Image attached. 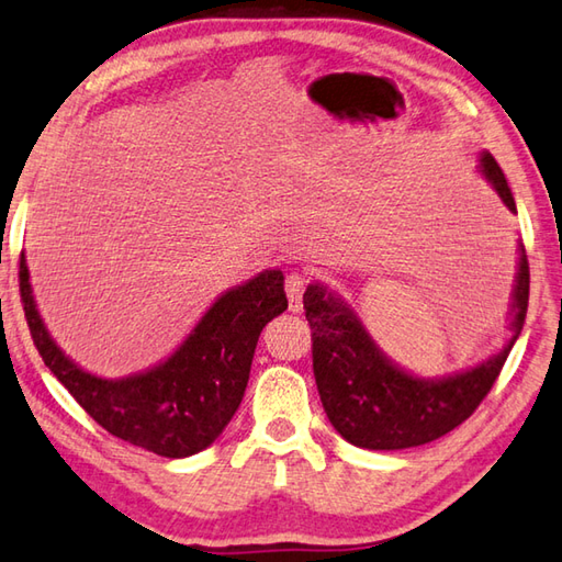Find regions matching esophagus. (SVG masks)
Listing matches in <instances>:
<instances>
[{"label": "esophagus", "mask_w": 562, "mask_h": 562, "mask_svg": "<svg viewBox=\"0 0 562 562\" xmlns=\"http://www.w3.org/2000/svg\"><path fill=\"white\" fill-rule=\"evenodd\" d=\"M304 288H306V278L302 272H290L288 280H284V292H288V302H290L292 314H300L304 310V304H302Z\"/></svg>", "instance_id": "obj_1"}]
</instances>
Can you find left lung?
<instances>
[{"label": "left lung", "instance_id": "left-lung-1", "mask_svg": "<svg viewBox=\"0 0 562 562\" xmlns=\"http://www.w3.org/2000/svg\"><path fill=\"white\" fill-rule=\"evenodd\" d=\"M480 172L516 214L512 190L492 153L482 150ZM312 326L314 378L324 412L348 443L368 450H402L431 443L453 431L487 397L507 362L529 310V260L519 246L512 292V338L497 356L446 378H416L382 353L358 314L328 292L310 284L304 292Z\"/></svg>", "mask_w": 562, "mask_h": 562}]
</instances>
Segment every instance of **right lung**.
<instances>
[{
    "mask_svg": "<svg viewBox=\"0 0 562 562\" xmlns=\"http://www.w3.org/2000/svg\"><path fill=\"white\" fill-rule=\"evenodd\" d=\"M19 290L33 344L77 404L109 434L162 458L212 446L244 400L260 331L288 310L282 270H266L209 306L180 348L156 368L104 380L63 353L36 310L21 252Z\"/></svg>",
    "mask_w": 562,
    "mask_h": 562,
    "instance_id": "add662e5",
    "label": "right lung"
}]
</instances>
